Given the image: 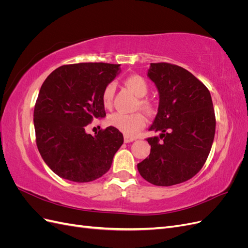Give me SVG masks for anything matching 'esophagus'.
I'll list each match as a JSON object with an SVG mask.
<instances>
[{
  "instance_id": "esophagus-1",
  "label": "esophagus",
  "mask_w": 248,
  "mask_h": 248,
  "mask_svg": "<svg viewBox=\"0 0 248 248\" xmlns=\"http://www.w3.org/2000/svg\"><path fill=\"white\" fill-rule=\"evenodd\" d=\"M133 140H136V139L134 138H129V137H124V141L125 142H131V141H133Z\"/></svg>"
}]
</instances>
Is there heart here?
<instances>
[{"label": "heart", "mask_w": 248, "mask_h": 248, "mask_svg": "<svg viewBox=\"0 0 248 248\" xmlns=\"http://www.w3.org/2000/svg\"><path fill=\"white\" fill-rule=\"evenodd\" d=\"M125 86L130 91L140 98L145 97L149 92V84L148 81L138 74L127 77L124 79ZM115 87L112 84H108L104 88L102 92V103L104 107H109L112 98H114ZM140 106L144 109L150 111L152 109V104L148 99L141 98L140 100ZM108 123L117 128L119 131L124 133L126 137H134L137 136L139 131L145 127L146 118L140 112H133V114H124V112H115L108 117Z\"/></svg>", "instance_id": "obj_1"}]
</instances>
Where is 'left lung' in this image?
<instances>
[{"instance_id": "1", "label": "left lung", "mask_w": 248, "mask_h": 248, "mask_svg": "<svg viewBox=\"0 0 248 248\" xmlns=\"http://www.w3.org/2000/svg\"><path fill=\"white\" fill-rule=\"evenodd\" d=\"M159 94L158 111L149 130V157L138 164L140 176L157 186L182 183L197 175L211 150L215 114L206 86L182 67L151 63L148 70Z\"/></svg>"}]
</instances>
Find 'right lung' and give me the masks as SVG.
Masks as SVG:
<instances>
[{"mask_svg": "<svg viewBox=\"0 0 248 248\" xmlns=\"http://www.w3.org/2000/svg\"><path fill=\"white\" fill-rule=\"evenodd\" d=\"M120 71V64L63 65L44 80L34 108L36 144L59 177L90 182L110 169L123 134L109 126L92 136L86 127L106 117L102 92Z\"/></svg>", "mask_w": 248, "mask_h": 248, "instance_id": "add662e5", "label": "right lung"}]
</instances>
